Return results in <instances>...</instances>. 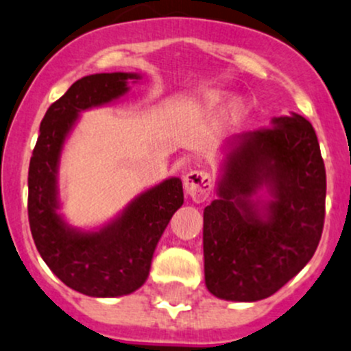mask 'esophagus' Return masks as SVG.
<instances>
[{
  "mask_svg": "<svg viewBox=\"0 0 351 351\" xmlns=\"http://www.w3.org/2000/svg\"><path fill=\"white\" fill-rule=\"evenodd\" d=\"M184 189L196 202H204L213 193V177L206 171H191L184 177Z\"/></svg>",
  "mask_w": 351,
  "mask_h": 351,
  "instance_id": "34e87169",
  "label": "esophagus"
}]
</instances>
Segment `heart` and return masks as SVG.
<instances>
[{"label": "heart", "instance_id": "b5f03b06", "mask_svg": "<svg viewBox=\"0 0 351 351\" xmlns=\"http://www.w3.org/2000/svg\"><path fill=\"white\" fill-rule=\"evenodd\" d=\"M228 103V101H226V97L223 96V95H211L208 97V106L209 108H221V106H225V104ZM241 113H243V108L240 106V104H234L233 106V114L234 117H241Z\"/></svg>", "mask_w": 351, "mask_h": 351}]
</instances>
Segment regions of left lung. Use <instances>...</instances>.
Returning a JSON list of instances; mask_svg holds the SVG:
<instances>
[{"label":"left lung","mask_w":351,"mask_h":351,"mask_svg":"<svg viewBox=\"0 0 351 351\" xmlns=\"http://www.w3.org/2000/svg\"><path fill=\"white\" fill-rule=\"evenodd\" d=\"M265 183L273 201L262 219L250 199ZM204 209L206 287L226 301L276 294L313 258L324 226L326 171L313 125L301 114L241 135Z\"/></svg>","instance_id":"left-lung-1"}]
</instances>
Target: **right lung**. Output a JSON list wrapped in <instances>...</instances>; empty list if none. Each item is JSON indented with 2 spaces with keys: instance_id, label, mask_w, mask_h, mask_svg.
Returning <instances> with one entry per match:
<instances>
[{
  "instance_id": "1",
  "label": "right lung",
  "mask_w": 351,
  "mask_h": 351,
  "mask_svg": "<svg viewBox=\"0 0 351 351\" xmlns=\"http://www.w3.org/2000/svg\"><path fill=\"white\" fill-rule=\"evenodd\" d=\"M128 79L138 75L111 72L75 81L47 110L28 167V221L35 247L67 287L93 298L125 295L145 282L155 247L184 202L182 182L174 177L140 194L97 233L67 228L57 215V165L69 130L79 111L125 95Z\"/></svg>"
}]
</instances>
